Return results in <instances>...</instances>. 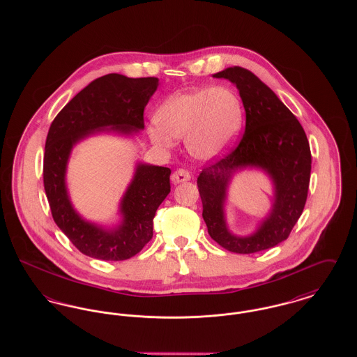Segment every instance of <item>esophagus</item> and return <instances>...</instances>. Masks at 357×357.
<instances>
[{"label": "esophagus", "mask_w": 357, "mask_h": 357, "mask_svg": "<svg viewBox=\"0 0 357 357\" xmlns=\"http://www.w3.org/2000/svg\"><path fill=\"white\" fill-rule=\"evenodd\" d=\"M191 179V175L187 170L183 169H179V170L174 171L172 175H171V182L174 185H178V183H182V182H187Z\"/></svg>", "instance_id": "esophagus-1"}]
</instances>
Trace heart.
I'll list each match as a JSON object with an SVG mask.
<instances>
[{
	"label": "heart",
	"instance_id": "heart-1",
	"mask_svg": "<svg viewBox=\"0 0 357 357\" xmlns=\"http://www.w3.org/2000/svg\"><path fill=\"white\" fill-rule=\"evenodd\" d=\"M243 107L237 93L226 86L179 92L160 105L156 124L147 128L150 140L169 150L174 139H183L187 151L198 160H214L237 139Z\"/></svg>",
	"mask_w": 357,
	"mask_h": 357
}]
</instances>
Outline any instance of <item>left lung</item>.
<instances>
[{
  "mask_svg": "<svg viewBox=\"0 0 357 357\" xmlns=\"http://www.w3.org/2000/svg\"><path fill=\"white\" fill-rule=\"evenodd\" d=\"M213 76L236 84L246 112V126L237 147L204 167L198 176L202 217L210 237L223 249L252 255L285 241L301 217L312 169L310 147L300 121L253 72L231 67ZM246 167L261 168L271 176L275 197L271 213L255 233L238 238L227 229L224 201L232 175Z\"/></svg>",
  "mask_w": 357,
  "mask_h": 357,
  "instance_id": "left-lung-1",
  "label": "left lung"
}]
</instances>
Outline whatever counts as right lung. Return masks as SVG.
Segmentation results:
<instances>
[{
  "mask_svg": "<svg viewBox=\"0 0 357 357\" xmlns=\"http://www.w3.org/2000/svg\"><path fill=\"white\" fill-rule=\"evenodd\" d=\"M159 85L156 77L102 76L82 89L52 121L44 153V188L52 217L83 255L123 261L137 255L153 238L159 204L170 192L169 167L136 165L134 178L120 202L123 220L115 229L85 221L69 201L66 172L73 146L96 132L132 135L144 128L143 112Z\"/></svg>",
  "mask_w": 357,
  "mask_h": 357,
  "instance_id": "right-lung-1",
  "label": "right lung"
}]
</instances>
